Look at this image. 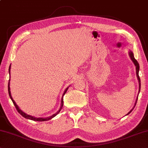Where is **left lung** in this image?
Segmentation results:
<instances>
[{
    "instance_id": "left-lung-1",
    "label": "left lung",
    "mask_w": 148,
    "mask_h": 148,
    "mask_svg": "<svg viewBox=\"0 0 148 148\" xmlns=\"http://www.w3.org/2000/svg\"><path fill=\"white\" fill-rule=\"evenodd\" d=\"M129 56H130V58H131V60L133 61V62L134 63V64H135V66H136V74H137V79H138V80H139V91H140V88H141V80H140V78H139V63L137 62V61L135 60V58H134V56H133V53L131 52H129ZM137 99H138V97H137V99H136V102H135V106H134V108H135V106H136V103H137ZM133 109H132L131 111H130L129 113H128L127 115H128V114H130L131 113V112H132V110H133Z\"/></svg>"
}]
</instances>
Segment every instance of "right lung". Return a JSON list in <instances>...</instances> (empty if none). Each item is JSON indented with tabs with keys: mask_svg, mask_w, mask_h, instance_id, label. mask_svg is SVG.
<instances>
[{
	"mask_svg": "<svg viewBox=\"0 0 148 148\" xmlns=\"http://www.w3.org/2000/svg\"><path fill=\"white\" fill-rule=\"evenodd\" d=\"M10 70H11V66H9V74H10ZM9 81H10V80H9ZM9 85H10V84H9V83H8V91H9V97H10V98H11V100H12L13 103V104H14L15 107V108H16V110H17V112H18L20 114L21 116H22L25 118V119H29V120H32V121H40V122H41V121H49V120H51V119H53V118L56 116L57 114H58L59 113H60V112L61 111V110H62L63 106H64V101H63V97H64V95H65V93H66V92L67 90L68 89V88H66V90H65V91H64V94H63V96H62V102H61V107H60V110H59L57 112L56 114H53V115L51 116H49V117H47V118H36V117H34V116H30V115H27V114L24 113V112H23V111H21V110L20 109H19V107H18V106H17V105L16 104V103H15L14 100L13 99L12 97H11V91H10V86H9Z\"/></svg>",
	"mask_w": 148,
	"mask_h": 148,
	"instance_id": "obj_1",
	"label": "right lung"
}]
</instances>
